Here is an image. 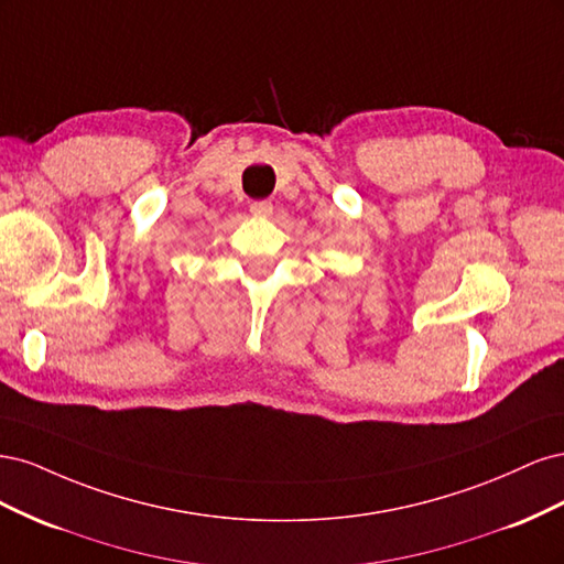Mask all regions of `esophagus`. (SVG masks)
Here are the masks:
<instances>
[{
  "mask_svg": "<svg viewBox=\"0 0 564 564\" xmlns=\"http://www.w3.org/2000/svg\"><path fill=\"white\" fill-rule=\"evenodd\" d=\"M251 214H253V216H270V214H272V202H268V199L253 202V204H251Z\"/></svg>",
  "mask_w": 564,
  "mask_h": 564,
  "instance_id": "obj_1",
  "label": "esophagus"
}]
</instances>
